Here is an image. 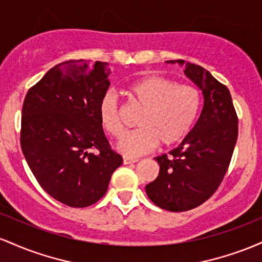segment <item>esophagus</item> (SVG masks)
Returning a JSON list of instances; mask_svg holds the SVG:
<instances>
[{"label":"esophagus","instance_id":"1","mask_svg":"<svg viewBox=\"0 0 262 262\" xmlns=\"http://www.w3.org/2000/svg\"><path fill=\"white\" fill-rule=\"evenodd\" d=\"M138 159H132V158H128V156H123V164L124 165H128V164H134V162H137Z\"/></svg>","mask_w":262,"mask_h":262}]
</instances>
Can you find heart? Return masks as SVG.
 Instances as JSON below:
<instances>
[{
	"instance_id": "b5f03b06",
	"label": "heart",
	"mask_w": 262,
	"mask_h": 262,
	"mask_svg": "<svg viewBox=\"0 0 262 262\" xmlns=\"http://www.w3.org/2000/svg\"><path fill=\"white\" fill-rule=\"evenodd\" d=\"M127 93L143 107L137 125L117 143V150L125 156H139L158 145L171 146L180 143L196 123L202 95L193 85H179L164 76H146L128 86ZM98 119L111 137H121L124 125L116 95L107 92L98 104Z\"/></svg>"
}]
</instances>
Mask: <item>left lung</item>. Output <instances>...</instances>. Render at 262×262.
Masks as SVG:
<instances>
[{"instance_id":"left-lung-1","label":"left lung","mask_w":262,"mask_h":262,"mask_svg":"<svg viewBox=\"0 0 262 262\" xmlns=\"http://www.w3.org/2000/svg\"><path fill=\"white\" fill-rule=\"evenodd\" d=\"M167 62L185 64L183 60ZM183 73L202 90V112L177 148L156 156L159 176L145 186L150 201L170 212L196 208L217 191L237 139V116L227 86L200 65L187 62Z\"/></svg>"}]
</instances>
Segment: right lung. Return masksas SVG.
<instances>
[{"instance_id": "1", "label": "right lung", "mask_w": 262, "mask_h": 262, "mask_svg": "<svg viewBox=\"0 0 262 262\" xmlns=\"http://www.w3.org/2000/svg\"><path fill=\"white\" fill-rule=\"evenodd\" d=\"M110 74L108 62L69 60L50 69L23 102L20 148L27 164L49 196L74 208L101 200L123 162L98 119Z\"/></svg>"}]
</instances>
